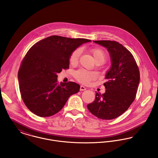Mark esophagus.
I'll return each mask as SVG.
<instances>
[{"label":"esophagus","instance_id":"34e87169","mask_svg":"<svg viewBox=\"0 0 158 158\" xmlns=\"http://www.w3.org/2000/svg\"><path fill=\"white\" fill-rule=\"evenodd\" d=\"M85 89H86V88L84 87V86H82V85H81V87H80V90L81 91H84Z\"/></svg>","mask_w":158,"mask_h":158}]
</instances>
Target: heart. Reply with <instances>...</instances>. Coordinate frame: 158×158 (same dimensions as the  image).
<instances>
[{
    "instance_id": "obj_1",
    "label": "heart",
    "mask_w": 158,
    "mask_h": 158,
    "mask_svg": "<svg viewBox=\"0 0 158 158\" xmlns=\"http://www.w3.org/2000/svg\"><path fill=\"white\" fill-rule=\"evenodd\" d=\"M90 52L94 58L95 62L97 64L102 65L106 60V53L101 48H92L90 50ZM81 53V50L80 48H77L72 52L70 57L71 64L74 65L77 63ZM74 76L79 82L83 84H88L90 81L96 79L98 77V74L94 71L79 70L74 73Z\"/></svg>"
}]
</instances>
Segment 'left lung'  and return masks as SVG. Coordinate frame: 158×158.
I'll use <instances>...</instances> for the list:
<instances>
[{
    "instance_id": "1",
    "label": "left lung",
    "mask_w": 158,
    "mask_h": 158,
    "mask_svg": "<svg viewBox=\"0 0 158 158\" xmlns=\"http://www.w3.org/2000/svg\"><path fill=\"white\" fill-rule=\"evenodd\" d=\"M106 48L111 67L105 74V93L96 92L95 101L88 110L99 119L111 120L123 114L134 101L140 81L135 59L122 44L111 40H95Z\"/></svg>"
}]
</instances>
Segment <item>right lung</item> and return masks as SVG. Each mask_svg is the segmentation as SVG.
Here are the masks:
<instances>
[{"label":"right lung","mask_w":158,"mask_h":158,"mask_svg":"<svg viewBox=\"0 0 158 158\" xmlns=\"http://www.w3.org/2000/svg\"><path fill=\"white\" fill-rule=\"evenodd\" d=\"M86 39H71L52 35L31 47L25 55L18 72L22 98L28 108L40 117L58 113L70 96L79 92L75 82L57 84V74L70 66L72 52Z\"/></svg>","instance_id":"obj_1"}]
</instances>
